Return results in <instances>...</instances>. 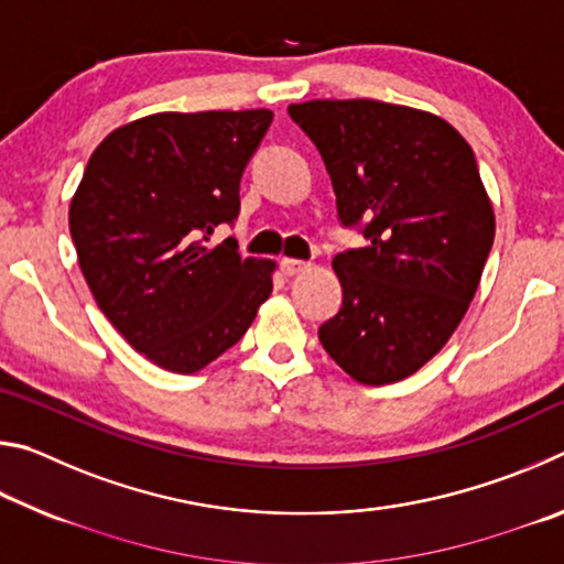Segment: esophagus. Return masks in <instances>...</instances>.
I'll return each mask as SVG.
<instances>
[{"label": "esophagus", "mask_w": 564, "mask_h": 564, "mask_svg": "<svg viewBox=\"0 0 564 564\" xmlns=\"http://www.w3.org/2000/svg\"><path fill=\"white\" fill-rule=\"evenodd\" d=\"M281 271H283V275H299V273L311 271V263L299 261V259H283L281 261Z\"/></svg>", "instance_id": "esophagus-1"}]
</instances>
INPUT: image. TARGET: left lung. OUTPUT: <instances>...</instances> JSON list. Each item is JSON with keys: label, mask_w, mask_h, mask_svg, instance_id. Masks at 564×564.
<instances>
[{"label": "left lung", "mask_w": 564, "mask_h": 564, "mask_svg": "<svg viewBox=\"0 0 564 564\" xmlns=\"http://www.w3.org/2000/svg\"><path fill=\"white\" fill-rule=\"evenodd\" d=\"M366 248L333 259L343 305L318 328L362 386L413 376L460 326L495 238L475 154L445 119L376 99L291 104Z\"/></svg>", "instance_id": "8db88e82"}]
</instances>
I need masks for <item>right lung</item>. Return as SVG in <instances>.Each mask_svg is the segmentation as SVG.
I'll return each instance as SVG.
<instances>
[{"label": "right lung", "mask_w": 564, "mask_h": 564, "mask_svg": "<svg viewBox=\"0 0 564 564\" xmlns=\"http://www.w3.org/2000/svg\"><path fill=\"white\" fill-rule=\"evenodd\" d=\"M273 111H161L94 149L69 206L84 279L133 350L196 373L241 340L273 291L275 261L241 259L234 238L243 169Z\"/></svg>", "instance_id": "add662e5"}]
</instances>
